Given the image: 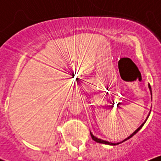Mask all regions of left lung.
<instances>
[{"label":"left lung","instance_id":"8db88e82","mask_svg":"<svg viewBox=\"0 0 161 161\" xmlns=\"http://www.w3.org/2000/svg\"><path fill=\"white\" fill-rule=\"evenodd\" d=\"M148 88H149V90H150L151 96H152V92H151V86H150V84H148ZM150 113H151V112H150ZM150 113H149V114H148V115H147V118H146V119H145V122H144V123H142V124L141 125H140V126L138 127V128L137 129H136V131H135V132H133V133H132V135H130V136H129L128 138H125V139H124V140H123V141H122V142H117V143H112V142H108V141H105V140H102V139H101V138H98L95 137V136H94V135L92 133V132H91V131H90V134H91V136H92V139H93L94 141H95V142H97V143H102V144H105V145H119V144L122 143V142H123L126 141V140L129 139V138H130L131 137H132V136H133L135 134H136V133H137V132H138V131H139L140 129H142V127L143 126L144 124H145V122L147 121V118H148L149 115H150Z\"/></svg>","mask_w":161,"mask_h":161}]
</instances>
